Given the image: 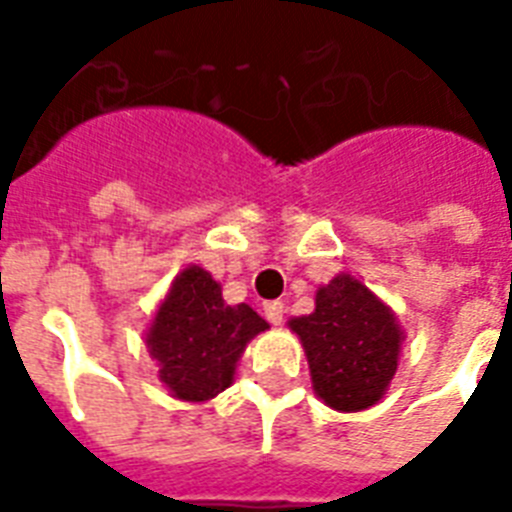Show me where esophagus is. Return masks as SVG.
<instances>
[{
  "instance_id": "34e87169",
  "label": "esophagus",
  "mask_w": 512,
  "mask_h": 512,
  "mask_svg": "<svg viewBox=\"0 0 512 512\" xmlns=\"http://www.w3.org/2000/svg\"><path fill=\"white\" fill-rule=\"evenodd\" d=\"M263 311H265V319L271 321V324H276V327H279L281 321H284V303H279V300H271V303H265Z\"/></svg>"
}]
</instances>
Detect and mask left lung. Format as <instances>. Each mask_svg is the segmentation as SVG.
<instances>
[{"label": "left lung", "mask_w": 512, "mask_h": 512, "mask_svg": "<svg viewBox=\"0 0 512 512\" xmlns=\"http://www.w3.org/2000/svg\"><path fill=\"white\" fill-rule=\"evenodd\" d=\"M311 366L316 396L337 412H361L385 396L404 332L372 289L337 273L316 292V311L289 319Z\"/></svg>", "instance_id": "1"}]
</instances>
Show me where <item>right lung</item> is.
I'll return each mask as SVG.
<instances>
[{
  "label": "right lung",
  "mask_w": 512,
  "mask_h": 512,
  "mask_svg": "<svg viewBox=\"0 0 512 512\" xmlns=\"http://www.w3.org/2000/svg\"><path fill=\"white\" fill-rule=\"evenodd\" d=\"M268 329L247 303L228 305L204 268L177 273L146 332L159 380L180 401L201 404L233 382L247 342Z\"/></svg>",
  "instance_id": "1"
}]
</instances>
